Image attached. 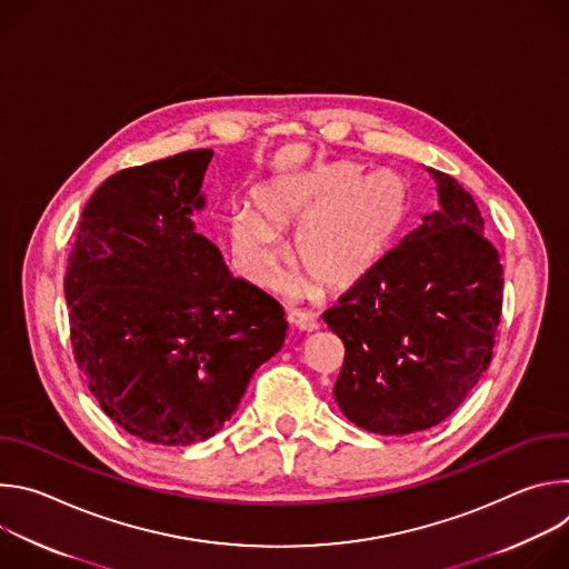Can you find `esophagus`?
<instances>
[{
	"label": "esophagus",
	"instance_id": "esophagus-1",
	"mask_svg": "<svg viewBox=\"0 0 569 569\" xmlns=\"http://www.w3.org/2000/svg\"><path fill=\"white\" fill-rule=\"evenodd\" d=\"M288 321L292 323L295 329L306 331V333H312V331H317V329H319V321H317V317H315V315H310V312H303V310H290Z\"/></svg>",
	"mask_w": 569,
	"mask_h": 569
}]
</instances>
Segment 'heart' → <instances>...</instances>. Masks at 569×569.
I'll list each match as a JSON object with an SVG mask.
<instances>
[{"label":"heart","mask_w":569,"mask_h":569,"mask_svg":"<svg viewBox=\"0 0 569 569\" xmlns=\"http://www.w3.org/2000/svg\"><path fill=\"white\" fill-rule=\"evenodd\" d=\"M254 209L257 216L236 211L229 224L242 277L270 288L288 259L277 231L299 227L295 254L308 272L290 279L288 292L308 295L319 281L333 292H347L389 252L408 209V189L389 169L360 176L353 161H333L259 187Z\"/></svg>","instance_id":"heart-1"}]
</instances>
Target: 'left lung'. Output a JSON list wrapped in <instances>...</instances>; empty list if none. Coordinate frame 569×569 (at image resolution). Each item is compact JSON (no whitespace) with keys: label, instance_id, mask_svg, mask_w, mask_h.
I'll use <instances>...</instances> for the list:
<instances>
[{"label":"left lung","instance_id":"8db88e82","mask_svg":"<svg viewBox=\"0 0 569 569\" xmlns=\"http://www.w3.org/2000/svg\"><path fill=\"white\" fill-rule=\"evenodd\" d=\"M439 209L323 312L345 342L333 396L376 435L446 421L489 369L502 312V263L472 196L428 169Z\"/></svg>","mask_w":569,"mask_h":569}]
</instances>
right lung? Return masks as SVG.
Here are the masks:
<instances>
[{"label": "right lung", "mask_w": 569, "mask_h": 569, "mask_svg": "<svg viewBox=\"0 0 569 569\" xmlns=\"http://www.w3.org/2000/svg\"><path fill=\"white\" fill-rule=\"evenodd\" d=\"M211 157L187 150L108 178L67 261L76 365L103 412L157 446L213 437L288 329L281 303L196 231Z\"/></svg>", "instance_id": "1"}]
</instances>
